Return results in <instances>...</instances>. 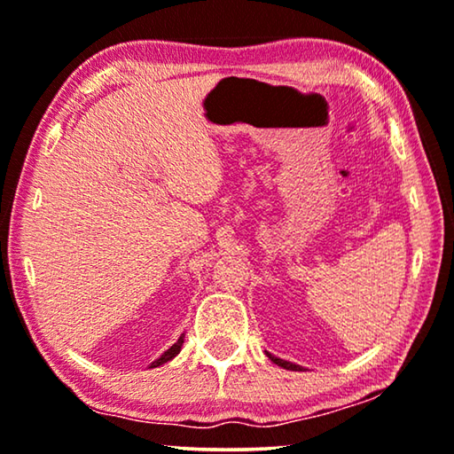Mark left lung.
I'll list each match as a JSON object with an SVG mask.
<instances>
[{"label":"left lung","instance_id":"1","mask_svg":"<svg viewBox=\"0 0 454 454\" xmlns=\"http://www.w3.org/2000/svg\"><path fill=\"white\" fill-rule=\"evenodd\" d=\"M267 356H269L270 361H273L275 364H279V367L287 369V371H301V369H303V367H300V364H295V363H289V361H283V358L275 356V355H270V353H267Z\"/></svg>","mask_w":454,"mask_h":454}]
</instances>
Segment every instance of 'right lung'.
<instances>
[{
	"instance_id": "right-lung-1",
	"label": "right lung",
	"mask_w": 454,
	"mask_h": 454,
	"mask_svg": "<svg viewBox=\"0 0 454 454\" xmlns=\"http://www.w3.org/2000/svg\"><path fill=\"white\" fill-rule=\"evenodd\" d=\"M184 338H185V334H181V336H179V340H177V342H175L171 348H167V350H165V353H162V355H160V356L157 358V361H153L151 364H148V369L160 367V364H165L167 361H171V358H175V356H177V355H179V350H181V347H184Z\"/></svg>"
}]
</instances>
